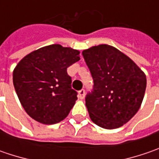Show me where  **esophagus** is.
Wrapping results in <instances>:
<instances>
[{"label":"esophagus","instance_id":"obj_1","mask_svg":"<svg viewBox=\"0 0 159 159\" xmlns=\"http://www.w3.org/2000/svg\"><path fill=\"white\" fill-rule=\"evenodd\" d=\"M85 90L84 89H81V90H80L79 91V98L80 99H84V97H85Z\"/></svg>","mask_w":159,"mask_h":159}]
</instances>
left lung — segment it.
<instances>
[{"mask_svg":"<svg viewBox=\"0 0 159 159\" xmlns=\"http://www.w3.org/2000/svg\"><path fill=\"white\" fill-rule=\"evenodd\" d=\"M94 80L86 96L89 117L97 125L115 129L136 114L143 100L146 76L116 48L102 44L82 52Z\"/></svg>","mask_w":159,"mask_h":159,"instance_id":"obj_1","label":"left lung"}]
</instances>
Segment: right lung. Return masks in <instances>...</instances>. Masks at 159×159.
Here are the masks:
<instances>
[{"label": "right lung", "instance_id": "add662e5", "mask_svg": "<svg viewBox=\"0 0 159 159\" xmlns=\"http://www.w3.org/2000/svg\"><path fill=\"white\" fill-rule=\"evenodd\" d=\"M80 51L59 44L43 47L28 54L13 71L16 95L34 120L53 125L64 119L75 104L67 68L78 62Z\"/></svg>", "mask_w": 159, "mask_h": 159}]
</instances>
